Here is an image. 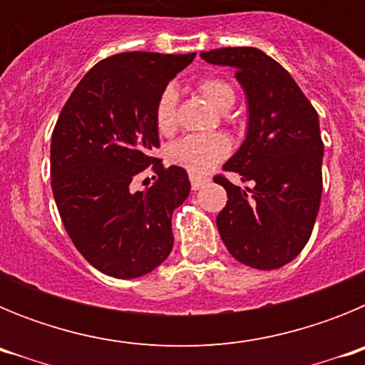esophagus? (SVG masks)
I'll return each mask as SVG.
<instances>
[{
    "mask_svg": "<svg viewBox=\"0 0 365 365\" xmlns=\"http://www.w3.org/2000/svg\"><path fill=\"white\" fill-rule=\"evenodd\" d=\"M190 182H192L193 190H199V188H202L206 182H208V177H206V175H195V173H192V175H190Z\"/></svg>",
    "mask_w": 365,
    "mask_h": 365,
    "instance_id": "obj_1",
    "label": "esophagus"
}]
</instances>
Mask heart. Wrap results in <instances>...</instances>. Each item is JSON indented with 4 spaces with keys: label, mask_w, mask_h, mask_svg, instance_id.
I'll list each match as a JSON object with an SVG mask.
<instances>
[{
    "label": "heart",
    "mask_w": 365,
    "mask_h": 365,
    "mask_svg": "<svg viewBox=\"0 0 365 365\" xmlns=\"http://www.w3.org/2000/svg\"><path fill=\"white\" fill-rule=\"evenodd\" d=\"M199 91L202 93L210 104L217 109H228L234 102V89L230 83L219 76H201L195 82ZM155 128L160 135H170L177 128V91L172 86H166L157 96L153 108ZM230 151L228 138L221 133L212 135H188L166 150L168 160L179 168H185L190 173H205L222 160Z\"/></svg>",
    "instance_id": "obj_1"
}]
</instances>
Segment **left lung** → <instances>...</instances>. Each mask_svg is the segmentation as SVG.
<instances>
[{
    "instance_id": "left-lung-1",
    "label": "left lung",
    "mask_w": 365,
    "mask_h": 365,
    "mask_svg": "<svg viewBox=\"0 0 365 365\" xmlns=\"http://www.w3.org/2000/svg\"><path fill=\"white\" fill-rule=\"evenodd\" d=\"M201 58L234 67L248 100L247 138L222 170L250 186L214 177L228 195L215 219L219 235L243 265L279 269L307 245L320 210L318 113L289 71L256 47H225Z\"/></svg>"
}]
</instances>
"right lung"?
Here are the masks:
<instances>
[{"mask_svg":"<svg viewBox=\"0 0 365 365\" xmlns=\"http://www.w3.org/2000/svg\"><path fill=\"white\" fill-rule=\"evenodd\" d=\"M195 53H120L96 63L74 87L51 140V185L78 252L118 279L144 276L173 248L172 214L190 193L188 173L153 155L157 96ZM148 165L155 182L130 180Z\"/></svg>","mask_w":365,"mask_h":365,"instance_id":"right-lung-1","label":"right lung"}]
</instances>
